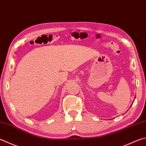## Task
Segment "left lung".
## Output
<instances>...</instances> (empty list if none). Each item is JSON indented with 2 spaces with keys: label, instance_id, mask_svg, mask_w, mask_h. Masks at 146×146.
Segmentation results:
<instances>
[{
  "label": "left lung",
  "instance_id": "left-lung-1",
  "mask_svg": "<svg viewBox=\"0 0 146 146\" xmlns=\"http://www.w3.org/2000/svg\"><path fill=\"white\" fill-rule=\"evenodd\" d=\"M131 105H132V104H131Z\"/></svg>",
  "mask_w": 146,
  "mask_h": 146
}]
</instances>
